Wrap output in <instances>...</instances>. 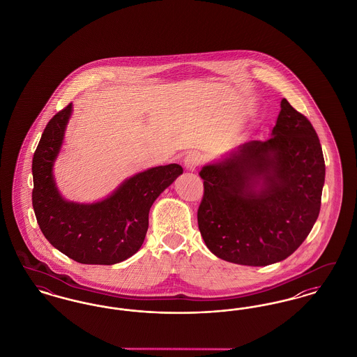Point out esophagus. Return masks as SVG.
<instances>
[{
  "instance_id": "34e87169",
  "label": "esophagus",
  "mask_w": 357,
  "mask_h": 357,
  "mask_svg": "<svg viewBox=\"0 0 357 357\" xmlns=\"http://www.w3.org/2000/svg\"><path fill=\"white\" fill-rule=\"evenodd\" d=\"M201 160H202L201 153H197V151H192V153H187L186 156H185L183 165H185L186 170L195 171L198 169Z\"/></svg>"
}]
</instances>
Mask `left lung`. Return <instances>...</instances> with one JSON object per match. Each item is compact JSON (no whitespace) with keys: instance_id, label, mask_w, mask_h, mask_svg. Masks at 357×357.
<instances>
[{"instance_id":"left-lung-1","label":"left lung","mask_w":357,"mask_h":357,"mask_svg":"<svg viewBox=\"0 0 357 357\" xmlns=\"http://www.w3.org/2000/svg\"><path fill=\"white\" fill-rule=\"evenodd\" d=\"M198 226L208 250L248 266L293 255L317 221L325 163L310 121L287 99L265 142L250 140L206 163Z\"/></svg>"}]
</instances>
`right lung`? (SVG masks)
Masks as SVG:
<instances>
[{"label":"right lung","instance_id":"obj_1","mask_svg":"<svg viewBox=\"0 0 357 357\" xmlns=\"http://www.w3.org/2000/svg\"><path fill=\"white\" fill-rule=\"evenodd\" d=\"M72 111L70 102L50 120L33 155L32 204L37 223L52 246L76 262L119 264L142 248L151 206L183 169L171 163L137 172L96 202L66 199L56 185L53 167Z\"/></svg>","mask_w":357,"mask_h":357}]
</instances>
